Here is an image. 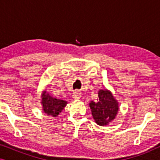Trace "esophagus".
<instances>
[{"label":"esophagus","instance_id":"1","mask_svg":"<svg viewBox=\"0 0 160 160\" xmlns=\"http://www.w3.org/2000/svg\"><path fill=\"white\" fill-rule=\"evenodd\" d=\"M81 92L79 91L76 90L73 93V95H72V98H73V100H79L81 98Z\"/></svg>","mask_w":160,"mask_h":160}]
</instances>
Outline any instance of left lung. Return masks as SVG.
Instances as JSON below:
<instances>
[{
    "instance_id": "8db88e82",
    "label": "left lung",
    "mask_w": 160,
    "mask_h": 160,
    "mask_svg": "<svg viewBox=\"0 0 160 160\" xmlns=\"http://www.w3.org/2000/svg\"><path fill=\"white\" fill-rule=\"evenodd\" d=\"M98 98L97 102L92 100L89 102L92 115L98 125H108L117 115L119 109V102L112 92L106 88L98 91Z\"/></svg>"
}]
</instances>
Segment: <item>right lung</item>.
<instances>
[{
	"label": "right lung",
	"mask_w": 160,
	"mask_h": 160,
	"mask_svg": "<svg viewBox=\"0 0 160 160\" xmlns=\"http://www.w3.org/2000/svg\"><path fill=\"white\" fill-rule=\"evenodd\" d=\"M41 97V103L42 105L43 112L47 116H51L52 117H58L68 103L65 100L52 97L46 90L43 91Z\"/></svg>",
	"instance_id": "add662e5"
}]
</instances>
